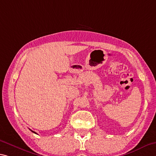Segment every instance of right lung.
Masks as SVG:
<instances>
[{"instance_id":"right-lung-1","label":"right lung","mask_w":156,"mask_h":156,"mask_svg":"<svg viewBox=\"0 0 156 156\" xmlns=\"http://www.w3.org/2000/svg\"><path fill=\"white\" fill-rule=\"evenodd\" d=\"M31 131H32V132H33V133H36L35 132H34V131H33V130H31ZM36 134H37V133H36Z\"/></svg>"}]
</instances>
